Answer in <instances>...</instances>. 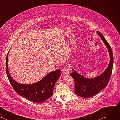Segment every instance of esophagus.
Segmentation results:
<instances>
[{"label": "esophagus", "instance_id": "esophagus-1", "mask_svg": "<svg viewBox=\"0 0 120 120\" xmlns=\"http://www.w3.org/2000/svg\"><path fill=\"white\" fill-rule=\"evenodd\" d=\"M68 69H69V68H68V66H64L63 69V73L65 75H67V74H69V70H68Z\"/></svg>", "mask_w": 120, "mask_h": 120}]
</instances>
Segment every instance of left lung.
<instances>
[{
    "mask_svg": "<svg viewBox=\"0 0 120 120\" xmlns=\"http://www.w3.org/2000/svg\"><path fill=\"white\" fill-rule=\"evenodd\" d=\"M105 45L106 46L110 57L108 66L101 75L92 79L85 78L72 69L74 72L70 74L75 81V92L77 95L83 98H89L98 94L105 87L110 80L113 67V58L112 48L102 34L97 31Z\"/></svg>",
    "mask_w": 120,
    "mask_h": 120,
    "instance_id": "1",
    "label": "left lung"
}]
</instances>
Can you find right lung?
<instances>
[{
    "label": "right lung",
    "mask_w": 120,
    "mask_h": 120,
    "mask_svg": "<svg viewBox=\"0 0 120 120\" xmlns=\"http://www.w3.org/2000/svg\"><path fill=\"white\" fill-rule=\"evenodd\" d=\"M9 51L6 58V73L15 91L21 96L35 102L45 101L52 96L55 84L61 75V70L58 69L48 73L41 80L35 83L25 84L19 83L12 78L8 71Z\"/></svg>",
    "instance_id": "obj_1"
}]
</instances>
